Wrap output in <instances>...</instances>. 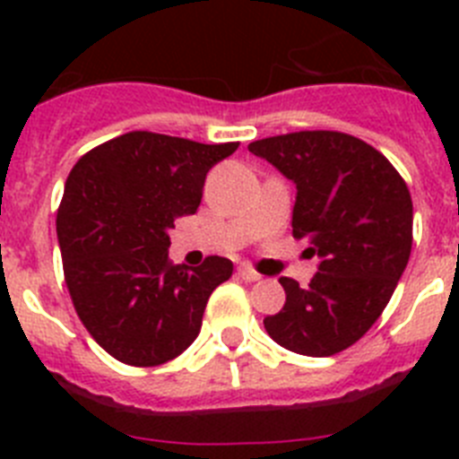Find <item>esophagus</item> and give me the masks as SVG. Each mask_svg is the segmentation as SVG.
Masks as SVG:
<instances>
[{"instance_id":"1","label":"esophagus","mask_w":459,"mask_h":459,"mask_svg":"<svg viewBox=\"0 0 459 459\" xmlns=\"http://www.w3.org/2000/svg\"><path fill=\"white\" fill-rule=\"evenodd\" d=\"M238 275H241L243 280H248V282H255V280L262 278V275H259L257 271H255L253 266H248V264H241V266H238Z\"/></svg>"}]
</instances>
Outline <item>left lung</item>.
Masks as SVG:
<instances>
[{
    "instance_id": "left-lung-1",
    "label": "left lung",
    "mask_w": 459,
    "mask_h": 459,
    "mask_svg": "<svg viewBox=\"0 0 459 459\" xmlns=\"http://www.w3.org/2000/svg\"><path fill=\"white\" fill-rule=\"evenodd\" d=\"M296 184L294 238H307L319 269L307 287L280 278L287 301L266 333L303 356H333L370 331L411 255L413 206L384 153L338 131H299L250 142Z\"/></svg>"
}]
</instances>
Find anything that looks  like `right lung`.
<instances>
[{
  "label": "right lung",
  "mask_w": 459,
  "mask_h": 459,
  "mask_svg": "<svg viewBox=\"0 0 459 459\" xmlns=\"http://www.w3.org/2000/svg\"><path fill=\"white\" fill-rule=\"evenodd\" d=\"M237 147L133 131L68 174L56 211L64 280L84 328L126 366H160L188 350L211 291L232 275L218 255L197 269L172 264L168 230L197 211L206 172Z\"/></svg>",
  "instance_id": "1"
}]
</instances>
